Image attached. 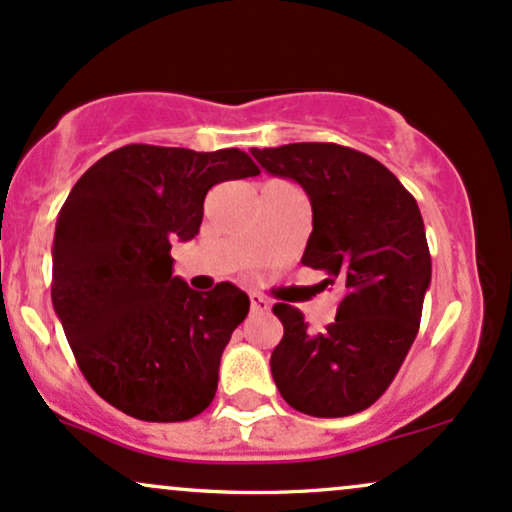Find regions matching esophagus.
Returning <instances> with one entry per match:
<instances>
[{
  "label": "esophagus",
  "instance_id": "34e87169",
  "mask_svg": "<svg viewBox=\"0 0 512 512\" xmlns=\"http://www.w3.org/2000/svg\"><path fill=\"white\" fill-rule=\"evenodd\" d=\"M249 302H251V309H254V312H258V314L271 312V302H268L263 295H258V292H251Z\"/></svg>",
  "mask_w": 512,
  "mask_h": 512
}]
</instances>
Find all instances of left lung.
I'll return each instance as SVG.
<instances>
[{
	"mask_svg": "<svg viewBox=\"0 0 512 512\" xmlns=\"http://www.w3.org/2000/svg\"><path fill=\"white\" fill-rule=\"evenodd\" d=\"M251 154L309 195L314 229L302 263L343 292L321 333L307 331L300 309L275 304L285 329L271 355L275 387L307 416H353L387 392L421 326L430 285L421 210L387 166L358 149L295 142Z\"/></svg>",
	"mask_w": 512,
	"mask_h": 512,
	"instance_id": "1",
	"label": "left lung"
}]
</instances>
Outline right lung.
I'll return each mask as SVG.
<instances>
[{
	"mask_svg": "<svg viewBox=\"0 0 512 512\" xmlns=\"http://www.w3.org/2000/svg\"><path fill=\"white\" fill-rule=\"evenodd\" d=\"M258 174L232 147L125 145L74 183L57 215L50 292L79 370L118 411L179 423L215 399L249 297L232 283L191 290L171 275V244L198 234L212 186Z\"/></svg>",
	"mask_w": 512,
	"mask_h": 512,
	"instance_id": "right-lung-1",
	"label": "right lung"
}]
</instances>
